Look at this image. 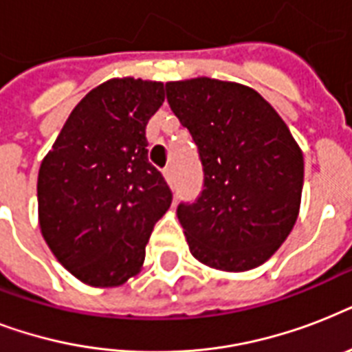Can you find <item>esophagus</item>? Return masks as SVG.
I'll use <instances>...</instances> for the list:
<instances>
[{
    "label": "esophagus",
    "mask_w": 352,
    "mask_h": 352,
    "mask_svg": "<svg viewBox=\"0 0 352 352\" xmlns=\"http://www.w3.org/2000/svg\"><path fill=\"white\" fill-rule=\"evenodd\" d=\"M164 179H166V182H168V184H173V182H175V173H173V168H166Z\"/></svg>",
    "instance_id": "1"
}]
</instances>
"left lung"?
<instances>
[{
    "label": "left lung",
    "instance_id": "8db88e82",
    "mask_svg": "<svg viewBox=\"0 0 352 352\" xmlns=\"http://www.w3.org/2000/svg\"><path fill=\"white\" fill-rule=\"evenodd\" d=\"M166 96L203 162L201 197L177 208L192 256L223 272L259 267L300 214V146L278 111L243 84L179 80L166 84Z\"/></svg>",
    "mask_w": 352,
    "mask_h": 352
}]
</instances>
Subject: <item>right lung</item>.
<instances>
[{
	"label": "right lung",
	"instance_id": "1",
	"mask_svg": "<svg viewBox=\"0 0 352 352\" xmlns=\"http://www.w3.org/2000/svg\"><path fill=\"white\" fill-rule=\"evenodd\" d=\"M162 102V82L107 80L76 104L41 160V235L82 283L109 289L137 276L170 208L171 190L149 164L146 140Z\"/></svg>",
	"mask_w": 352,
	"mask_h": 352
}]
</instances>
